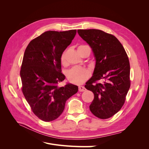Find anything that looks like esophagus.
<instances>
[{
    "label": "esophagus",
    "instance_id": "34e87169",
    "mask_svg": "<svg viewBox=\"0 0 149 149\" xmlns=\"http://www.w3.org/2000/svg\"><path fill=\"white\" fill-rule=\"evenodd\" d=\"M85 90H86V88L84 86H79V91L83 92V91H84Z\"/></svg>",
    "mask_w": 149,
    "mask_h": 149
}]
</instances>
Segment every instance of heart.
Wrapping results in <instances>:
<instances>
[{"label": "heart", "mask_w": 149, "mask_h": 149, "mask_svg": "<svg viewBox=\"0 0 149 149\" xmlns=\"http://www.w3.org/2000/svg\"><path fill=\"white\" fill-rule=\"evenodd\" d=\"M87 47L86 45H79L78 48V52L79 49ZM61 63L65 62V52L62 53L61 56ZM91 75L90 71L85 68L81 66H74L67 73V78L70 82L74 84H81L87 80Z\"/></svg>", "instance_id": "heart-1"}]
</instances>
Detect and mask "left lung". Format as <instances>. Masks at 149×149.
I'll list each match as a JSON object with an SVG mask.
<instances>
[{"mask_svg": "<svg viewBox=\"0 0 149 149\" xmlns=\"http://www.w3.org/2000/svg\"><path fill=\"white\" fill-rule=\"evenodd\" d=\"M96 58L93 76L84 87L94 93L89 109L97 118L113 116L123 106L130 86V63L123 45L115 36L97 29L78 30ZM103 79L102 83H97Z\"/></svg>", "mask_w": 149, "mask_h": 149, "instance_id": "left-lung-1", "label": "left lung"}]
</instances>
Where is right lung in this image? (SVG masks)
Returning a JSON list of instances; mask_svg holds the SVG:
<instances>
[{
    "label": "right lung",
    "mask_w": 149,
    "mask_h": 149,
    "mask_svg": "<svg viewBox=\"0 0 149 149\" xmlns=\"http://www.w3.org/2000/svg\"><path fill=\"white\" fill-rule=\"evenodd\" d=\"M76 33V30L47 31L31 40L25 49L20 72L22 91L34 114L43 121L56 119L68 99L78 92L76 85L58 86L65 78L61 56Z\"/></svg>",
    "instance_id": "right-lung-1"
}]
</instances>
